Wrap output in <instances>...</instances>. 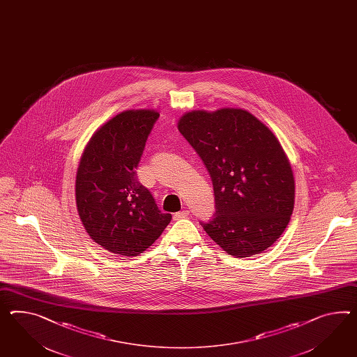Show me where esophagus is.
<instances>
[{
    "mask_svg": "<svg viewBox=\"0 0 357 357\" xmlns=\"http://www.w3.org/2000/svg\"><path fill=\"white\" fill-rule=\"evenodd\" d=\"M189 216V211H180V212H176L174 215V220L185 219Z\"/></svg>",
    "mask_w": 357,
    "mask_h": 357,
    "instance_id": "34e87169",
    "label": "esophagus"
}]
</instances>
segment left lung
<instances>
[{"mask_svg":"<svg viewBox=\"0 0 357 357\" xmlns=\"http://www.w3.org/2000/svg\"><path fill=\"white\" fill-rule=\"evenodd\" d=\"M177 128L210 172L216 212L201 224L211 239L236 257L272 246L295 199L293 169L272 130L242 109L190 111Z\"/></svg>","mask_w":357,"mask_h":357,"instance_id":"left-lung-1","label":"left lung"}]
</instances>
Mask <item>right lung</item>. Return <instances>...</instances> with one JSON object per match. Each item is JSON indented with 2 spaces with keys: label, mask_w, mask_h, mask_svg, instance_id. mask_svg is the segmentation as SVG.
Returning <instances> with one entry per match:
<instances>
[{
  "label": "right lung",
  "mask_w": 357,
  "mask_h": 357,
  "mask_svg": "<svg viewBox=\"0 0 357 357\" xmlns=\"http://www.w3.org/2000/svg\"><path fill=\"white\" fill-rule=\"evenodd\" d=\"M158 118L154 110L120 112L93 135L77 168L75 192L82 225L96 243L118 255L144 252L172 219L159 211L136 174Z\"/></svg>",
  "instance_id": "1"
}]
</instances>
